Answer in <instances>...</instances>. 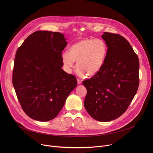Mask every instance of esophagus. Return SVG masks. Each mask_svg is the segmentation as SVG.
<instances>
[{
    "mask_svg": "<svg viewBox=\"0 0 153 153\" xmlns=\"http://www.w3.org/2000/svg\"><path fill=\"white\" fill-rule=\"evenodd\" d=\"M77 83H78L79 85H80V84L82 83V80H80V79H77Z\"/></svg>",
    "mask_w": 153,
    "mask_h": 153,
    "instance_id": "34e87169",
    "label": "esophagus"
}]
</instances>
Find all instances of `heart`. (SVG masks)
<instances>
[{"mask_svg":"<svg viewBox=\"0 0 153 153\" xmlns=\"http://www.w3.org/2000/svg\"><path fill=\"white\" fill-rule=\"evenodd\" d=\"M107 47L104 41L96 39H82L72 45L68 53L62 55V61L65 71L70 73L77 62V73L82 76L95 75L100 70L106 56Z\"/></svg>","mask_w":153,"mask_h":153,"instance_id":"obj_1","label":"heart"}]
</instances>
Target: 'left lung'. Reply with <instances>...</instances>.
<instances>
[{
	"label": "left lung",
	"instance_id": "obj_1",
	"mask_svg": "<svg viewBox=\"0 0 153 153\" xmlns=\"http://www.w3.org/2000/svg\"><path fill=\"white\" fill-rule=\"evenodd\" d=\"M108 48L98 73L83 81L87 90L84 106L95 120L109 122L122 116L136 95L139 84V61L123 36L105 32Z\"/></svg>",
	"mask_w": 153,
	"mask_h": 153
}]
</instances>
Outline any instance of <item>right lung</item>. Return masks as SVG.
<instances>
[{
	"label": "right lung",
	"instance_id": "add662e5",
	"mask_svg": "<svg viewBox=\"0 0 153 153\" xmlns=\"http://www.w3.org/2000/svg\"><path fill=\"white\" fill-rule=\"evenodd\" d=\"M66 40L59 32L37 31L17 50L13 84L24 111L34 120L55 118L77 86L76 77L62 69Z\"/></svg>",
	"mask_w": 153,
	"mask_h": 153
}]
</instances>
